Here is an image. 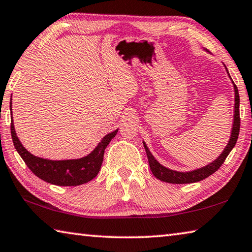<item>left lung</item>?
<instances>
[{
  "label": "left lung",
  "instance_id": "8db88e82",
  "mask_svg": "<svg viewBox=\"0 0 252 252\" xmlns=\"http://www.w3.org/2000/svg\"><path fill=\"white\" fill-rule=\"evenodd\" d=\"M225 71H227L229 78L231 80V76H230L227 67H225ZM231 82L233 84V89H234L233 125L231 127V134H230L229 141L227 143V146H225V148L223 149V151L221 152V155L217 158L215 161L210 162V163H208L202 168L192 170V171L180 172V171H176V170L165 168L164 165L160 164L159 162L156 160V158L152 156V153L150 152V150H149L146 142L143 141V146H144V149H146L148 161H149V164H150V169L153 173V176H155L157 179L168 183H177V185H182V183H193V182L201 181L203 179L211 176L212 173H215L217 170L221 167V164L224 162L225 158L228 157L229 153L231 152L234 146H236L238 135H239V130H240V114H239V104H240V99H239L238 88L236 87V84L233 83L232 80Z\"/></svg>",
  "mask_w": 252,
  "mask_h": 252
}]
</instances>
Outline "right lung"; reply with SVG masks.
Listing matches in <instances>:
<instances>
[{
	"mask_svg": "<svg viewBox=\"0 0 252 252\" xmlns=\"http://www.w3.org/2000/svg\"><path fill=\"white\" fill-rule=\"evenodd\" d=\"M10 104L12 117V97ZM117 132L118 129L103 136L94 150L80 159L49 160L33 156L23 147L16 135L13 119L11 121V134L13 144L29 169L43 181L49 182L51 185L63 187L83 185L96 177L101 169L102 161H103L105 148L108 147L111 140L116 136Z\"/></svg>",
	"mask_w": 252,
	"mask_h": 252,
	"instance_id": "1",
	"label": "right lung"
}]
</instances>
